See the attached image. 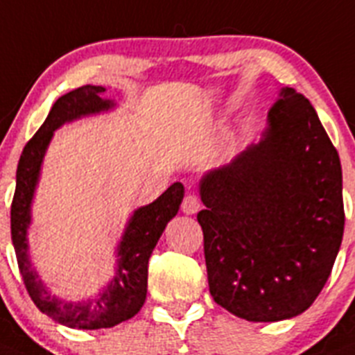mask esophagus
Masks as SVG:
<instances>
[{"label": "esophagus", "instance_id": "34e87169", "mask_svg": "<svg viewBox=\"0 0 355 355\" xmlns=\"http://www.w3.org/2000/svg\"><path fill=\"white\" fill-rule=\"evenodd\" d=\"M202 209V202L196 195L189 193V195L184 196V202H182V211L186 212V214H196V212Z\"/></svg>", "mask_w": 355, "mask_h": 355}]
</instances>
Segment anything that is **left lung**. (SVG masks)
<instances>
[{
  "instance_id": "1",
  "label": "left lung",
  "mask_w": 355,
  "mask_h": 355,
  "mask_svg": "<svg viewBox=\"0 0 355 355\" xmlns=\"http://www.w3.org/2000/svg\"><path fill=\"white\" fill-rule=\"evenodd\" d=\"M263 139L200 182L209 289L248 322L309 309L345 229L340 155L304 94L282 87Z\"/></svg>"
}]
</instances>
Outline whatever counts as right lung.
Returning <instances> with one entry per match:
<instances>
[{"label":"right lung","instance_id":"1","mask_svg":"<svg viewBox=\"0 0 355 355\" xmlns=\"http://www.w3.org/2000/svg\"><path fill=\"white\" fill-rule=\"evenodd\" d=\"M103 92L105 89L100 85H84L55 101L46 121L26 143L21 153L17 173H15V193L10 207L12 243L17 257V266L33 304L55 322L73 329H87V331L109 329L139 313L146 300L150 255L159 237L164 232L168 221L178 212L184 198V186L180 182H175L155 202L134 212L125 236L119 243L116 277L94 300L84 304L62 302L49 295L48 289L42 286L28 261V245H26L30 203L39 180L42 157L58 126L80 116L96 114L112 107V101L101 100Z\"/></svg>","mask_w":355,"mask_h":355}]
</instances>
